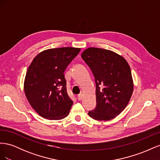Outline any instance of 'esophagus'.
<instances>
[{"label":"esophagus","instance_id":"esophagus-1","mask_svg":"<svg viewBox=\"0 0 160 160\" xmlns=\"http://www.w3.org/2000/svg\"><path fill=\"white\" fill-rule=\"evenodd\" d=\"M77 98H78V100L81 101L82 99V98H83V95H82V94H79V95H78V96H77Z\"/></svg>","mask_w":160,"mask_h":160}]
</instances>
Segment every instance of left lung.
Instances as JSON below:
<instances>
[{
	"label": "left lung",
	"mask_w": 160,
	"mask_h": 160,
	"mask_svg": "<svg viewBox=\"0 0 160 160\" xmlns=\"http://www.w3.org/2000/svg\"><path fill=\"white\" fill-rule=\"evenodd\" d=\"M81 57L92 71L96 83L97 107L91 118L109 121L127 107L133 91L130 67L125 58L112 51L89 47Z\"/></svg>",
	"instance_id": "left-lung-1"
}]
</instances>
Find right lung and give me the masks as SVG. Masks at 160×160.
<instances>
[{"instance_id": "obj_1", "label": "right lung", "mask_w": 160, "mask_h": 160, "mask_svg": "<svg viewBox=\"0 0 160 160\" xmlns=\"http://www.w3.org/2000/svg\"><path fill=\"white\" fill-rule=\"evenodd\" d=\"M81 49L54 48L34 58L24 81V91L32 109L43 118L63 119L69 115L73 101L67 93L64 72Z\"/></svg>"}]
</instances>
